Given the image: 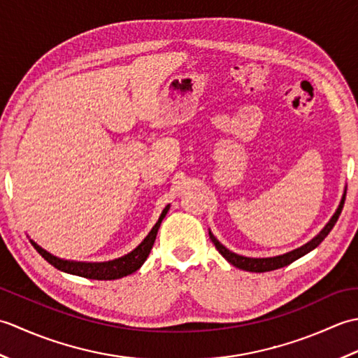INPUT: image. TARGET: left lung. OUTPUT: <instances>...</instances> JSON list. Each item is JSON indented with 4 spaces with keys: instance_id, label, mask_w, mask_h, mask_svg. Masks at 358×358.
Segmentation results:
<instances>
[{
    "instance_id": "1",
    "label": "left lung",
    "mask_w": 358,
    "mask_h": 358,
    "mask_svg": "<svg viewBox=\"0 0 358 358\" xmlns=\"http://www.w3.org/2000/svg\"><path fill=\"white\" fill-rule=\"evenodd\" d=\"M345 199H346V194H343V199H341L340 201V206L337 209L336 214L332 215V218L329 220V223L326 224L322 232L317 235L315 238L310 240L309 243H306L305 246H301L299 249L295 250H291V252L287 254H283V255H278V257H271V258H249V257H243V255H238V254H234L231 252L229 249H226L222 243H220L214 235H212V232H209V237L212 240V243H214L217 250L220 254H222L227 262H229L231 264H234L235 268L238 269H243V271H249V272H268V271H275V269H280V268H285V266L291 264L292 262L299 260L300 257L306 255L308 252H310V250L315 249L320 243L328 237V234L332 231V227L336 226L337 220L341 214V209H343V204H345Z\"/></svg>"
}]
</instances>
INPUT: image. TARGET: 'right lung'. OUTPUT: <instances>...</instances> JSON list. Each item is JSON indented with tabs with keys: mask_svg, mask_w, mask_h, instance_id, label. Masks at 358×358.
Listing matches in <instances>:
<instances>
[{
	"mask_svg": "<svg viewBox=\"0 0 358 358\" xmlns=\"http://www.w3.org/2000/svg\"><path fill=\"white\" fill-rule=\"evenodd\" d=\"M167 210H169V206L164 208L162 215H159V218H158V222L155 223L154 227H152V231L149 232L148 237L141 241V245L136 246L132 252H129L127 255L120 257V258H117V260H112V262H104V263L67 262V260H62V258H58L49 252H45L43 248L38 246L34 241H32V245L38 250V254H40L45 262L50 263L53 268H57L59 271L72 273V275L90 278V280H117V278L129 275V273L135 272L136 269H140V266L146 262V258L150 254V249L155 243L159 224H162V220L166 217Z\"/></svg>",
	"mask_w": 358,
	"mask_h": 358,
	"instance_id": "obj_1",
	"label": "right lung"
}]
</instances>
